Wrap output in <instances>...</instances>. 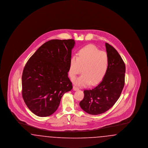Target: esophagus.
Masks as SVG:
<instances>
[{
	"label": "esophagus",
	"instance_id": "esophagus-1",
	"mask_svg": "<svg viewBox=\"0 0 148 148\" xmlns=\"http://www.w3.org/2000/svg\"><path fill=\"white\" fill-rule=\"evenodd\" d=\"M73 90H74V91H76V90H79V88L77 87V86H73Z\"/></svg>",
	"mask_w": 148,
	"mask_h": 148
}]
</instances>
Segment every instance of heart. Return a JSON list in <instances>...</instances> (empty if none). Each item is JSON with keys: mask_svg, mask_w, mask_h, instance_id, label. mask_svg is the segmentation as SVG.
I'll list each match as a JSON object with an SVG mask.
<instances>
[{"mask_svg": "<svg viewBox=\"0 0 148 148\" xmlns=\"http://www.w3.org/2000/svg\"><path fill=\"white\" fill-rule=\"evenodd\" d=\"M109 65L107 53L100 51L94 45H88L81 48L77 56H73L69 62V74L74 79L79 73L83 74L74 80L79 86L95 85L105 77Z\"/></svg>", "mask_w": 148, "mask_h": 148, "instance_id": "b5f03b06", "label": "heart"}]
</instances>
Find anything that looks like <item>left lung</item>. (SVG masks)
I'll list each match as a JSON object with an SVG mask.
<instances>
[{
	"label": "left lung",
	"mask_w": 148,
	"mask_h": 148,
	"mask_svg": "<svg viewBox=\"0 0 148 148\" xmlns=\"http://www.w3.org/2000/svg\"><path fill=\"white\" fill-rule=\"evenodd\" d=\"M109 58L108 70L103 80L94 88L84 90V97L80 102L81 108L91 115L105 113L119 98L125 83V65L113 47L106 42Z\"/></svg>",
	"instance_id": "left-lung-1"
}]
</instances>
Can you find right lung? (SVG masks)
Returning <instances> with one entry per match:
<instances>
[{"label": "right lung", "instance_id": "1", "mask_svg": "<svg viewBox=\"0 0 148 148\" xmlns=\"http://www.w3.org/2000/svg\"><path fill=\"white\" fill-rule=\"evenodd\" d=\"M73 39H53L43 44L25 64L22 97L29 110L40 117L54 113L64 93L73 88L68 77Z\"/></svg>", "mask_w": 148, "mask_h": 148}]
</instances>
